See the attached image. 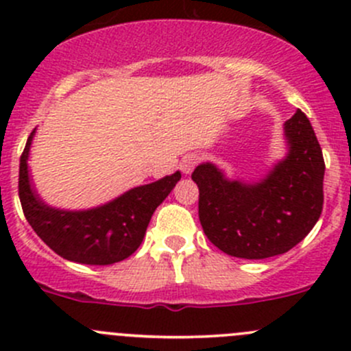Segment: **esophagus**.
Returning a JSON list of instances; mask_svg holds the SVG:
<instances>
[{"instance_id": "esophagus-1", "label": "esophagus", "mask_w": 351, "mask_h": 351, "mask_svg": "<svg viewBox=\"0 0 351 351\" xmlns=\"http://www.w3.org/2000/svg\"><path fill=\"white\" fill-rule=\"evenodd\" d=\"M197 165H198V156L197 154H186L185 158L182 159V162H180V169H182L185 175H190V173L195 169Z\"/></svg>"}]
</instances>
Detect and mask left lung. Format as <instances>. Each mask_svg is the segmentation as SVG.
<instances>
[{
	"mask_svg": "<svg viewBox=\"0 0 351 351\" xmlns=\"http://www.w3.org/2000/svg\"><path fill=\"white\" fill-rule=\"evenodd\" d=\"M287 153L258 180L229 178L214 162L192 173L198 217L208 241L244 260L292 250L323 210L324 159L309 119L300 110L284 123Z\"/></svg>",
	"mask_w": 351,
	"mask_h": 351,
	"instance_id": "left-lung-1",
	"label": "left lung"
}]
</instances>
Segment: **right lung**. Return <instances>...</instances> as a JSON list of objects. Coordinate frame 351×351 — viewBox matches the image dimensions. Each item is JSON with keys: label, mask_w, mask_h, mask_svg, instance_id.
Masks as SVG:
<instances>
[{"label": "right lung", "mask_w": 351, "mask_h": 351, "mask_svg": "<svg viewBox=\"0 0 351 351\" xmlns=\"http://www.w3.org/2000/svg\"><path fill=\"white\" fill-rule=\"evenodd\" d=\"M37 129L20 158L19 195L23 214L38 238L59 256L83 265H112L129 258L143 243L158 205L171 193L182 173L134 186L98 207L67 210L42 200L32 182L28 158Z\"/></svg>", "instance_id": "obj_1"}]
</instances>
